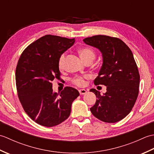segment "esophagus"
Segmentation results:
<instances>
[{
    "mask_svg": "<svg viewBox=\"0 0 154 154\" xmlns=\"http://www.w3.org/2000/svg\"><path fill=\"white\" fill-rule=\"evenodd\" d=\"M79 92L80 94H85L87 93V91L85 89H79Z\"/></svg>",
    "mask_w": 154,
    "mask_h": 154,
    "instance_id": "34e87169",
    "label": "esophagus"
}]
</instances>
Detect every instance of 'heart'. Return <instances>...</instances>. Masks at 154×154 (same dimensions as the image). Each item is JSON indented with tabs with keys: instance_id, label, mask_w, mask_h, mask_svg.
Listing matches in <instances>:
<instances>
[{
	"instance_id": "heart-1",
	"label": "heart",
	"mask_w": 154,
	"mask_h": 154,
	"mask_svg": "<svg viewBox=\"0 0 154 154\" xmlns=\"http://www.w3.org/2000/svg\"><path fill=\"white\" fill-rule=\"evenodd\" d=\"M79 54L81 58L82 59V60L85 63V62L88 61H93L95 58V53L94 51L89 48H81L79 50ZM65 59V54H62L60 59H59L58 61V66L60 69H62L63 67L64 61ZM88 78L87 76L85 77H75L73 79H72V83L73 84L76 85L79 87H83L85 84V79Z\"/></svg>"
}]
</instances>
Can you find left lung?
Instances as JSON below:
<instances>
[{
	"label": "left lung",
	"mask_w": 154,
	"mask_h": 154,
	"mask_svg": "<svg viewBox=\"0 0 154 154\" xmlns=\"http://www.w3.org/2000/svg\"><path fill=\"white\" fill-rule=\"evenodd\" d=\"M83 42L102 54L103 65L94 83L106 86L103 95L96 89L90 90L97 97L90 110L103 122H119L132 110L139 93L140 75L132 52L119 38L108 35H94Z\"/></svg>",
	"instance_id": "left-lung-1"
}]
</instances>
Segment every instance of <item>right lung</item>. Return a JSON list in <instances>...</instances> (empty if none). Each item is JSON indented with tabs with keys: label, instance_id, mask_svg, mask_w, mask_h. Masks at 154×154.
Masks as SVG:
<instances>
[{
	"label": "right lung",
	"instance_id": "obj_1",
	"mask_svg": "<svg viewBox=\"0 0 154 154\" xmlns=\"http://www.w3.org/2000/svg\"><path fill=\"white\" fill-rule=\"evenodd\" d=\"M74 43L75 38L45 35L29 45L19 58L16 69L19 100L30 119L42 126L52 127L63 122L79 95L71 87L55 93L51 83L60 78L59 59Z\"/></svg>",
	"mask_w": 154,
	"mask_h": 154
}]
</instances>
